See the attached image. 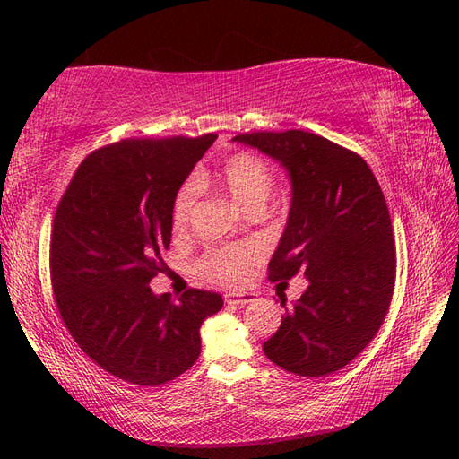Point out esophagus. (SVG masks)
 <instances>
[{"label":"esophagus","mask_w":459,"mask_h":459,"mask_svg":"<svg viewBox=\"0 0 459 459\" xmlns=\"http://www.w3.org/2000/svg\"><path fill=\"white\" fill-rule=\"evenodd\" d=\"M224 300L228 304H235V307H245V304L255 300V295L253 293H228L224 297Z\"/></svg>","instance_id":"1"}]
</instances>
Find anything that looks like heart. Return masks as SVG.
Masks as SVG:
<instances>
[{
	"label": "heart",
	"instance_id": "b5f03b06",
	"mask_svg": "<svg viewBox=\"0 0 459 459\" xmlns=\"http://www.w3.org/2000/svg\"><path fill=\"white\" fill-rule=\"evenodd\" d=\"M273 186L275 178L266 160L253 152H238L220 169L201 170L195 174V182H186L178 189L172 203V226L178 233L189 226L199 193L197 187H211L224 193L241 211L251 214L262 211ZM258 258L260 251L253 245H228L208 255L199 264V270L208 280L231 285L243 281Z\"/></svg>",
	"mask_w": 459,
	"mask_h": 459
}]
</instances>
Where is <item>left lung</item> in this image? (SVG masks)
Masks as SVG:
<instances>
[{"instance_id": "left-lung-1", "label": "left lung", "mask_w": 459, "mask_h": 459, "mask_svg": "<svg viewBox=\"0 0 459 459\" xmlns=\"http://www.w3.org/2000/svg\"><path fill=\"white\" fill-rule=\"evenodd\" d=\"M231 142L289 172L290 208L270 280H308L262 351L289 373L324 377L366 349L391 307L396 248L383 191L362 157L322 135L255 132Z\"/></svg>"}]
</instances>
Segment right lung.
Listing matches in <instances>:
<instances>
[{
    "label": "right lung",
    "instance_id": "right-lung-1",
    "mask_svg": "<svg viewBox=\"0 0 459 459\" xmlns=\"http://www.w3.org/2000/svg\"><path fill=\"white\" fill-rule=\"evenodd\" d=\"M214 134L122 140L93 151L68 184L51 233V281L78 346L115 377L142 386L197 362L201 324L218 293L189 289L172 302L149 283L172 238V203Z\"/></svg>",
    "mask_w": 459,
    "mask_h": 459
}]
</instances>
